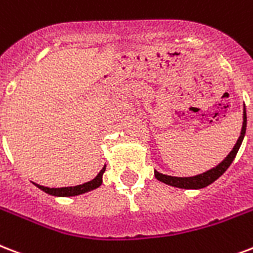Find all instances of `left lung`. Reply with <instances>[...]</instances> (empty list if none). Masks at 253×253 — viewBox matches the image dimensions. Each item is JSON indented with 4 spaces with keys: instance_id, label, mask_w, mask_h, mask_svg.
<instances>
[{
    "instance_id": "8db88e82",
    "label": "left lung",
    "mask_w": 253,
    "mask_h": 253,
    "mask_svg": "<svg viewBox=\"0 0 253 253\" xmlns=\"http://www.w3.org/2000/svg\"><path fill=\"white\" fill-rule=\"evenodd\" d=\"M246 128H247V113H246V106L243 109V127L240 136H239L238 142L232 148V151L229 152L228 155L224 158V161L220 162L216 167L208 169L206 172L195 175V176H188V178H179V176H169V175H165V173L158 172L154 171L155 173V178L162 183H166L169 186L178 187V188H184V190H199V188H204V187L210 186L211 183H213L216 179H219L223 173L227 171L231 163L234 162L236 154H238L239 148L242 146V142L244 139V135H246Z\"/></svg>"
}]
</instances>
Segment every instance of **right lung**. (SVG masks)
Wrapping results in <instances>:
<instances>
[{
    "label": "right lung",
    "mask_w": 253,
    "mask_h": 253,
    "mask_svg": "<svg viewBox=\"0 0 253 253\" xmlns=\"http://www.w3.org/2000/svg\"><path fill=\"white\" fill-rule=\"evenodd\" d=\"M106 171V166H103V169L99 171V173L96 175L95 178L90 180V182H86L84 184H80V186H74V187H61V188H50V187H45V186H40V184H37L34 183L40 190L45 191L46 194H49V195L53 196H77V195H82V194H86L88 191H92L98 188V187L102 184V176H103V172Z\"/></svg>",
    "instance_id": "1"
}]
</instances>
